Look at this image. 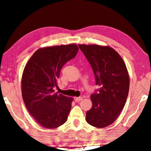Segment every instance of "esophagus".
I'll use <instances>...</instances> for the list:
<instances>
[{
  "instance_id": "obj_1",
  "label": "esophagus",
  "mask_w": 151,
  "mask_h": 151,
  "mask_svg": "<svg viewBox=\"0 0 151 151\" xmlns=\"http://www.w3.org/2000/svg\"><path fill=\"white\" fill-rule=\"evenodd\" d=\"M83 97H75V102H79L83 100Z\"/></svg>"
}]
</instances>
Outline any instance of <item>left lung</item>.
<instances>
[{
  "instance_id": "left-lung-1",
  "label": "left lung",
  "mask_w": 151,
  "mask_h": 151,
  "mask_svg": "<svg viewBox=\"0 0 151 151\" xmlns=\"http://www.w3.org/2000/svg\"><path fill=\"white\" fill-rule=\"evenodd\" d=\"M91 64L99 93L91 96V109L86 121L96 128L113 123L126 103L129 91V75L123 59L109 46L78 45Z\"/></svg>"
}]
</instances>
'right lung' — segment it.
Wrapping results in <instances>:
<instances>
[{
  "label": "right lung",
  "instance_id": "1",
  "mask_svg": "<svg viewBox=\"0 0 151 151\" xmlns=\"http://www.w3.org/2000/svg\"><path fill=\"white\" fill-rule=\"evenodd\" d=\"M76 44L40 48L27 63L21 78L22 96L36 122L47 129H57L67 121L72 97L54 93L61 68L76 57Z\"/></svg>",
  "mask_w": 151,
  "mask_h": 151
}]
</instances>
